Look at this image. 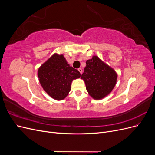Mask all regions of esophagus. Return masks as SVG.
<instances>
[{
    "label": "esophagus",
    "mask_w": 155,
    "mask_h": 155,
    "mask_svg": "<svg viewBox=\"0 0 155 155\" xmlns=\"http://www.w3.org/2000/svg\"><path fill=\"white\" fill-rule=\"evenodd\" d=\"M78 71H79V72H80L81 74H82V73H83V70H82L81 68H78Z\"/></svg>",
    "instance_id": "1"
}]
</instances>
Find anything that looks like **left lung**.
<instances>
[{"instance_id":"8db88e82","label":"left lung","mask_w":155,"mask_h":155,"mask_svg":"<svg viewBox=\"0 0 155 155\" xmlns=\"http://www.w3.org/2000/svg\"><path fill=\"white\" fill-rule=\"evenodd\" d=\"M86 67L81 78L85 83L89 95L95 100H101L111 92L116 85L117 74L97 57L86 61Z\"/></svg>"}]
</instances>
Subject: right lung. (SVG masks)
<instances>
[{
    "mask_svg": "<svg viewBox=\"0 0 155 155\" xmlns=\"http://www.w3.org/2000/svg\"><path fill=\"white\" fill-rule=\"evenodd\" d=\"M37 75L45 91L56 100L64 99L72 81L81 76L78 70L70 67L63 55L57 54L41 65Z\"/></svg>",
    "mask_w": 155,
    "mask_h": 155,
    "instance_id": "add662e5",
    "label": "right lung"
}]
</instances>
